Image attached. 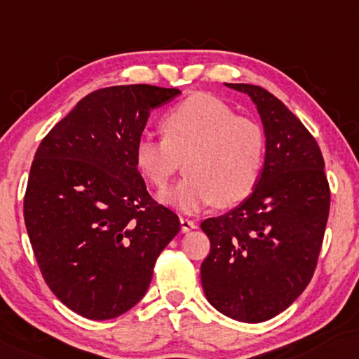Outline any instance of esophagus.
I'll use <instances>...</instances> for the list:
<instances>
[{"mask_svg": "<svg viewBox=\"0 0 359 359\" xmlns=\"http://www.w3.org/2000/svg\"><path fill=\"white\" fill-rule=\"evenodd\" d=\"M180 226H182V232H189L196 228V223L190 218H180Z\"/></svg>", "mask_w": 359, "mask_h": 359, "instance_id": "obj_1", "label": "esophagus"}]
</instances>
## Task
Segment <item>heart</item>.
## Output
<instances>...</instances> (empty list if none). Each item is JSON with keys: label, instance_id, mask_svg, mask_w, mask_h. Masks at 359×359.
<instances>
[{"label": "heart", "instance_id": "1", "mask_svg": "<svg viewBox=\"0 0 359 359\" xmlns=\"http://www.w3.org/2000/svg\"><path fill=\"white\" fill-rule=\"evenodd\" d=\"M163 140L141 136L135 163L151 184L164 189L184 161L187 175L161 194L164 203L196 213L219 203L245 200L259 184L266 154V136L254 118L236 115L210 94H194L164 114Z\"/></svg>", "mask_w": 359, "mask_h": 359}]
</instances>
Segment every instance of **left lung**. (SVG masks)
<instances>
[{
	"mask_svg": "<svg viewBox=\"0 0 359 359\" xmlns=\"http://www.w3.org/2000/svg\"><path fill=\"white\" fill-rule=\"evenodd\" d=\"M257 105L266 136L259 184L239 206L201 229L206 299L239 322H265L297 299L314 275L329 219L330 189L320 148L301 120L269 90L229 84Z\"/></svg>",
	"mask_w": 359,
	"mask_h": 359,
	"instance_id": "1",
	"label": "left lung"
}]
</instances>
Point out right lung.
<instances>
[{
    "mask_svg": "<svg viewBox=\"0 0 359 359\" xmlns=\"http://www.w3.org/2000/svg\"><path fill=\"white\" fill-rule=\"evenodd\" d=\"M179 94L149 84L94 90L34 156L24 221L35 260L53 294L86 319H114L140 302L180 231L135 163L151 110Z\"/></svg>",
    "mask_w": 359,
    "mask_h": 359,
    "instance_id": "1",
    "label": "right lung"
}]
</instances>
